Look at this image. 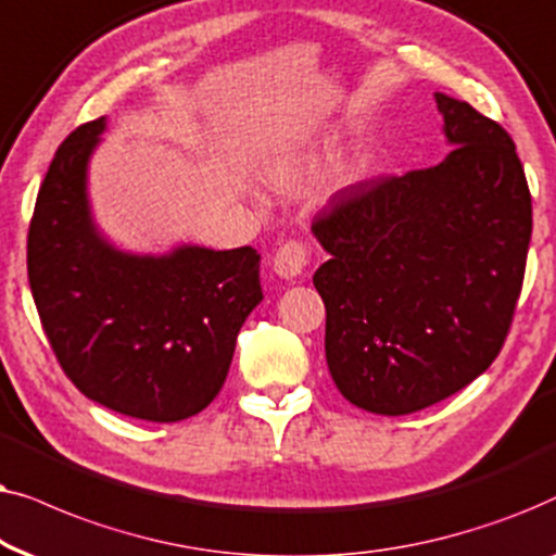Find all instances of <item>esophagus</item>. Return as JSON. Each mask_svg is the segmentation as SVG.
Returning <instances> with one entry per match:
<instances>
[{"label": "esophagus", "mask_w": 556, "mask_h": 556, "mask_svg": "<svg viewBox=\"0 0 556 556\" xmlns=\"http://www.w3.org/2000/svg\"><path fill=\"white\" fill-rule=\"evenodd\" d=\"M309 264V249L302 241H287L271 258V269L282 279H298Z\"/></svg>", "instance_id": "esophagus-1"}]
</instances>
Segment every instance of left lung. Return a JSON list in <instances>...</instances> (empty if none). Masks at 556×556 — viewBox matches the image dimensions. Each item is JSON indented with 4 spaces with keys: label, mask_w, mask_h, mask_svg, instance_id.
I'll return each instance as SVG.
<instances>
[{
    "label": "left lung",
    "mask_w": 556,
    "mask_h": 556,
    "mask_svg": "<svg viewBox=\"0 0 556 556\" xmlns=\"http://www.w3.org/2000/svg\"><path fill=\"white\" fill-rule=\"evenodd\" d=\"M453 150L440 165L348 185L315 218L330 258L325 358L348 402L412 414L478 379L514 320L531 195L508 131L434 93Z\"/></svg>",
    "instance_id": "1"
}]
</instances>
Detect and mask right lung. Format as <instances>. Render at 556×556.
Returning <instances> with one entry per match:
<instances>
[{
  "instance_id": "1",
  "label": "right lung",
  "mask_w": 556,
  "mask_h": 556,
  "mask_svg": "<svg viewBox=\"0 0 556 556\" xmlns=\"http://www.w3.org/2000/svg\"><path fill=\"white\" fill-rule=\"evenodd\" d=\"M106 116L58 147L27 233V277L58 364L91 402L147 421L203 412L264 300L256 249L127 254L96 228L88 160Z\"/></svg>"
}]
</instances>
